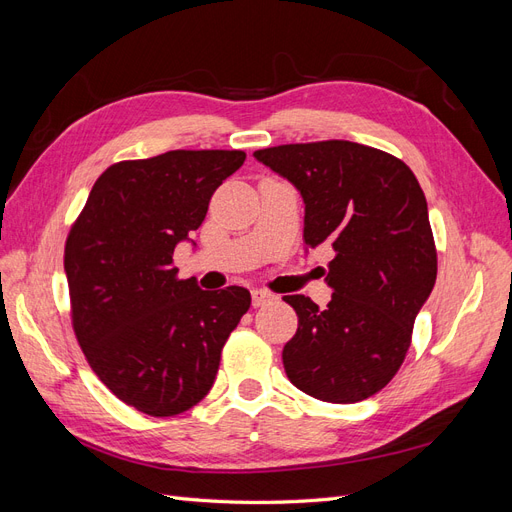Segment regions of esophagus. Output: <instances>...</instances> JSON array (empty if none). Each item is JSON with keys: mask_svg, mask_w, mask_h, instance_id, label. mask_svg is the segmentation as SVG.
<instances>
[{"mask_svg": "<svg viewBox=\"0 0 512 512\" xmlns=\"http://www.w3.org/2000/svg\"><path fill=\"white\" fill-rule=\"evenodd\" d=\"M275 297L271 292H267V290H254L252 292V305L254 307H262V305H267V303H271Z\"/></svg>", "mask_w": 512, "mask_h": 512, "instance_id": "1", "label": "esophagus"}]
</instances>
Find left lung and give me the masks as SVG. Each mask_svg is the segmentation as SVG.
<instances>
[{"label":"left lung","instance_id":"obj_1","mask_svg":"<svg viewBox=\"0 0 512 512\" xmlns=\"http://www.w3.org/2000/svg\"><path fill=\"white\" fill-rule=\"evenodd\" d=\"M254 158L301 192L305 245L335 250L327 307L305 294L284 297L299 316L282 352L288 380L329 404L376 395L404 363L416 314L436 284L421 185L391 153L350 141L280 145Z\"/></svg>","mask_w":512,"mask_h":512}]
</instances>
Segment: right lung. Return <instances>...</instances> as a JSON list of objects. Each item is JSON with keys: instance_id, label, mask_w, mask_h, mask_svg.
<instances>
[{"instance_id": "add662e5", "label": "right lung", "mask_w": 512, "mask_h": 512, "mask_svg": "<svg viewBox=\"0 0 512 512\" xmlns=\"http://www.w3.org/2000/svg\"><path fill=\"white\" fill-rule=\"evenodd\" d=\"M243 151H166L108 166L66 239L72 327L91 369L123 404L149 416L196 406L222 348L250 309V290L179 280L175 247L203 224Z\"/></svg>"}]
</instances>
